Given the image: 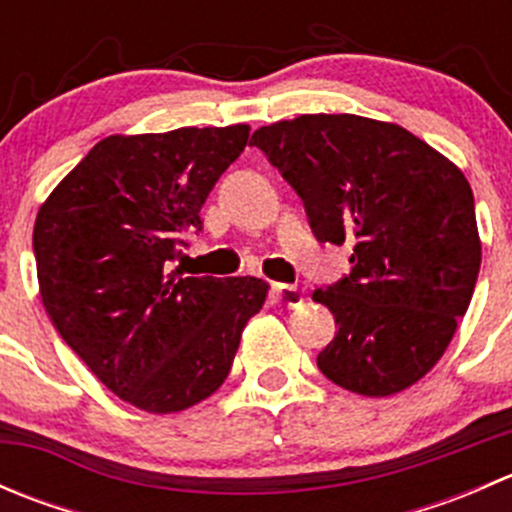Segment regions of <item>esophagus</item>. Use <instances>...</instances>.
<instances>
[{"label":"esophagus","mask_w":512,"mask_h":512,"mask_svg":"<svg viewBox=\"0 0 512 512\" xmlns=\"http://www.w3.org/2000/svg\"><path fill=\"white\" fill-rule=\"evenodd\" d=\"M272 292H275V299L282 304V307L294 309V307H299V304H302V292H299L297 287L275 285V287H272Z\"/></svg>","instance_id":"34e87169"}]
</instances>
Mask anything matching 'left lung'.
Here are the masks:
<instances>
[{
    "instance_id": "1",
    "label": "left lung",
    "mask_w": 512,
    "mask_h": 512,
    "mask_svg": "<svg viewBox=\"0 0 512 512\" xmlns=\"http://www.w3.org/2000/svg\"><path fill=\"white\" fill-rule=\"evenodd\" d=\"M302 198L319 242L349 245L352 272L314 289L339 332L317 356L361 396L409 389L441 359L480 270L466 175L396 123L307 113L252 133Z\"/></svg>"
}]
</instances>
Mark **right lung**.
Instances as JSON below:
<instances>
[{
	"label": "right lung",
	"instance_id": "1",
	"mask_svg": "<svg viewBox=\"0 0 512 512\" xmlns=\"http://www.w3.org/2000/svg\"><path fill=\"white\" fill-rule=\"evenodd\" d=\"M247 136L245 123L108 136L36 215V275L56 332L101 384L148 414L215 394L267 299L257 277L170 272Z\"/></svg>",
	"mask_w": 512,
	"mask_h": 512
}]
</instances>
